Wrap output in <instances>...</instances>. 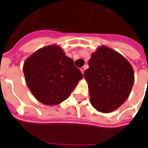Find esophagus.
I'll return each mask as SVG.
<instances>
[{
  "label": "esophagus",
  "instance_id": "34e87169",
  "mask_svg": "<svg viewBox=\"0 0 148 148\" xmlns=\"http://www.w3.org/2000/svg\"><path fill=\"white\" fill-rule=\"evenodd\" d=\"M80 70H81V72L82 73H84V72H85V70H86V67L83 66V67H82L81 69H80Z\"/></svg>",
  "mask_w": 148,
  "mask_h": 148
}]
</instances>
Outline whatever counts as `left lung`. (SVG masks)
Returning <instances> with one entry per match:
<instances>
[{"label": "left lung", "instance_id": "8db88e82", "mask_svg": "<svg viewBox=\"0 0 148 148\" xmlns=\"http://www.w3.org/2000/svg\"><path fill=\"white\" fill-rule=\"evenodd\" d=\"M84 73L90 102L99 112L109 113L125 102L134 85L132 65L123 56L108 47H99Z\"/></svg>", "mask_w": 148, "mask_h": 148}]
</instances>
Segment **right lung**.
<instances>
[{
    "label": "right lung",
    "mask_w": 148,
    "mask_h": 148,
    "mask_svg": "<svg viewBox=\"0 0 148 148\" xmlns=\"http://www.w3.org/2000/svg\"><path fill=\"white\" fill-rule=\"evenodd\" d=\"M28 88L41 103L60 104L70 95L83 75L59 46L51 45L35 52L23 64Z\"/></svg>",
    "instance_id": "add662e5"
}]
</instances>
